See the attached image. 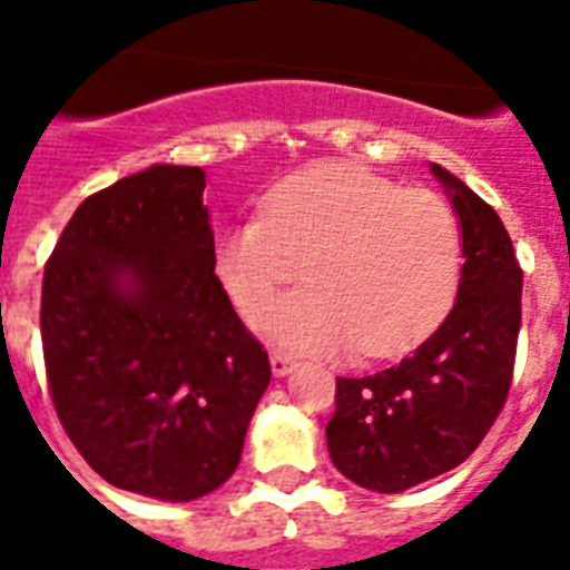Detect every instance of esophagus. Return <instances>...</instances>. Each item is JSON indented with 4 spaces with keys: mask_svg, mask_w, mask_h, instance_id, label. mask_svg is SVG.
<instances>
[{
    "mask_svg": "<svg viewBox=\"0 0 570 570\" xmlns=\"http://www.w3.org/2000/svg\"><path fill=\"white\" fill-rule=\"evenodd\" d=\"M272 361V373L277 375V379H284V375H289L295 370V361L289 355H281V352H275V355L268 357Z\"/></svg>",
    "mask_w": 570,
    "mask_h": 570,
    "instance_id": "34e87169",
    "label": "esophagus"
}]
</instances>
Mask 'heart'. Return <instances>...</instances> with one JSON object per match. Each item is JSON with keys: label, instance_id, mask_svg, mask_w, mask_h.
Segmentation results:
<instances>
[{"label": "heart", "instance_id": "1", "mask_svg": "<svg viewBox=\"0 0 570 570\" xmlns=\"http://www.w3.org/2000/svg\"><path fill=\"white\" fill-rule=\"evenodd\" d=\"M461 263L459 218L443 197L348 165L286 177L268 191L266 218H242L215 245V275L245 320L302 268L307 286L259 328L304 355L407 352L450 313Z\"/></svg>", "mask_w": 570, "mask_h": 570}]
</instances>
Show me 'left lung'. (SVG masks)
I'll list each match as a JSON object with an SVG mask.
<instances>
[{"label": "left lung", "instance_id": "8db88e82", "mask_svg": "<svg viewBox=\"0 0 570 570\" xmlns=\"http://www.w3.org/2000/svg\"><path fill=\"white\" fill-rule=\"evenodd\" d=\"M429 168L461 227L455 304L396 366L337 379V411L325 425L334 468L379 494H402L476 450L509 393L521 331L523 272L500 215L455 174Z\"/></svg>", "mask_w": 570, "mask_h": 570}]
</instances>
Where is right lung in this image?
<instances>
[{
	"instance_id": "obj_1",
	"label": "right lung",
	"mask_w": 570,
	"mask_h": 570,
	"mask_svg": "<svg viewBox=\"0 0 570 570\" xmlns=\"http://www.w3.org/2000/svg\"><path fill=\"white\" fill-rule=\"evenodd\" d=\"M195 165H150L76 209L43 272L58 420L109 485L189 503L239 468L272 381L215 277Z\"/></svg>"
}]
</instances>
